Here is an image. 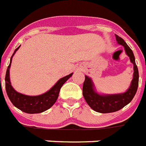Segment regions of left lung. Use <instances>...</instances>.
Masks as SVG:
<instances>
[{"label":"left lung","instance_id":"left-lung-1","mask_svg":"<svg viewBox=\"0 0 146 146\" xmlns=\"http://www.w3.org/2000/svg\"><path fill=\"white\" fill-rule=\"evenodd\" d=\"M116 39L119 44L124 46L127 55L130 58L131 62L134 64V78L130 87L125 93L111 95H100L94 92L92 80L85 76V80L83 86V95L88 105L93 110L100 113H111L123 109L132 100L139 84V72L132 50L122 37L116 35Z\"/></svg>","mask_w":146,"mask_h":146}]
</instances>
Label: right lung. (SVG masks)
<instances>
[{"label":"right lung","mask_w":146,"mask_h":146,"mask_svg":"<svg viewBox=\"0 0 146 146\" xmlns=\"http://www.w3.org/2000/svg\"><path fill=\"white\" fill-rule=\"evenodd\" d=\"M20 46L16 48L11 57L10 63L9 65L7 73H6L5 86H6L7 94L12 104L22 111L28 113V114L41 113V112L46 111L54 105V103H55L59 96V92L61 87L64 84L65 82H66L68 78L72 77L73 73L60 79L50 90L40 95L27 96L18 93L12 88L11 85L10 80H9V68L12 63V57Z\"/></svg>","instance_id":"obj_1"}]
</instances>
